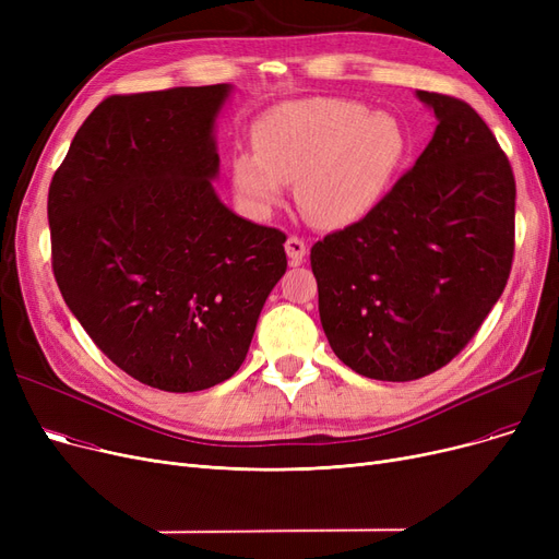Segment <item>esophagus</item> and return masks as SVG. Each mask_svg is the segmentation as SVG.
<instances>
[{"label": "esophagus", "instance_id": "1", "mask_svg": "<svg viewBox=\"0 0 559 559\" xmlns=\"http://www.w3.org/2000/svg\"><path fill=\"white\" fill-rule=\"evenodd\" d=\"M285 251H287L289 264H301L306 260L308 245H306L304 238H299V235H289L287 242H285Z\"/></svg>", "mask_w": 559, "mask_h": 559}]
</instances>
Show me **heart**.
Instances as JSON below:
<instances>
[{"mask_svg": "<svg viewBox=\"0 0 559 559\" xmlns=\"http://www.w3.org/2000/svg\"><path fill=\"white\" fill-rule=\"evenodd\" d=\"M253 135L258 154L233 158L240 194L253 209L270 211L285 186L297 183L301 213L321 228H344L369 215L407 152L394 115L337 97L281 104Z\"/></svg>", "mask_w": 559, "mask_h": 559, "instance_id": "1", "label": "heart"}]
</instances>
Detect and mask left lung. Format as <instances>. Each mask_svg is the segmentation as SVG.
<instances>
[{"mask_svg":"<svg viewBox=\"0 0 559 559\" xmlns=\"http://www.w3.org/2000/svg\"><path fill=\"white\" fill-rule=\"evenodd\" d=\"M432 140L360 222L310 249L335 356L376 380L424 378L472 342L514 260L512 165L466 102L417 93Z\"/></svg>","mask_w":559,"mask_h":559,"instance_id":"8db88e82","label":"left lung"}]
</instances>
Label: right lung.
I'll use <instances>...</instances> for the list:
<instances>
[{"label": "right lung", "instance_id": "add662e5", "mask_svg": "<svg viewBox=\"0 0 559 559\" xmlns=\"http://www.w3.org/2000/svg\"><path fill=\"white\" fill-rule=\"evenodd\" d=\"M226 95V83L110 95L49 183L51 270L68 308L110 362L163 392L238 371L287 267V235L230 213L213 190Z\"/></svg>", "mask_w": 559, "mask_h": 559}]
</instances>
